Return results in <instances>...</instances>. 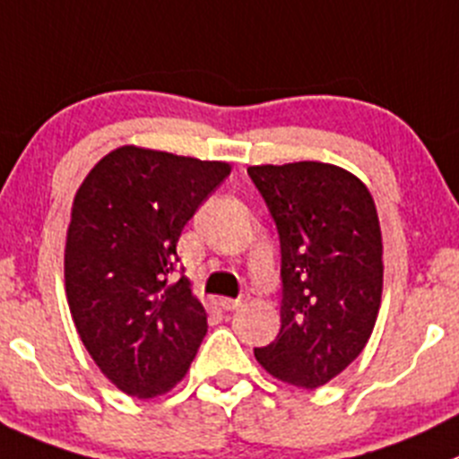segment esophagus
Instances as JSON below:
<instances>
[{"label":"esophagus","instance_id":"esophagus-1","mask_svg":"<svg viewBox=\"0 0 459 459\" xmlns=\"http://www.w3.org/2000/svg\"><path fill=\"white\" fill-rule=\"evenodd\" d=\"M247 300H248L247 293H244V296H238V298H220V307L226 311H233V309H238V307H242Z\"/></svg>","mask_w":459,"mask_h":459}]
</instances>
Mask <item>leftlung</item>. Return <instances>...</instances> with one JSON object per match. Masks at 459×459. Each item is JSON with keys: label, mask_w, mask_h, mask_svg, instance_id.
<instances>
[{"label": "left lung", "mask_w": 459, "mask_h": 459, "mask_svg": "<svg viewBox=\"0 0 459 459\" xmlns=\"http://www.w3.org/2000/svg\"><path fill=\"white\" fill-rule=\"evenodd\" d=\"M280 238V333L255 359L275 379L318 388L366 348L384 289L375 199L338 166H251Z\"/></svg>", "instance_id": "1"}]
</instances>
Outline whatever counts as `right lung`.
<instances>
[{
  "label": "right lung",
  "mask_w": 459,
  "mask_h": 459,
  "mask_svg": "<svg viewBox=\"0 0 459 459\" xmlns=\"http://www.w3.org/2000/svg\"><path fill=\"white\" fill-rule=\"evenodd\" d=\"M229 175V163L123 145L75 193L65 248L69 309L102 375L132 397L175 388L206 336V309L172 273L181 230Z\"/></svg>",
  "instance_id": "obj_1"
}]
</instances>
